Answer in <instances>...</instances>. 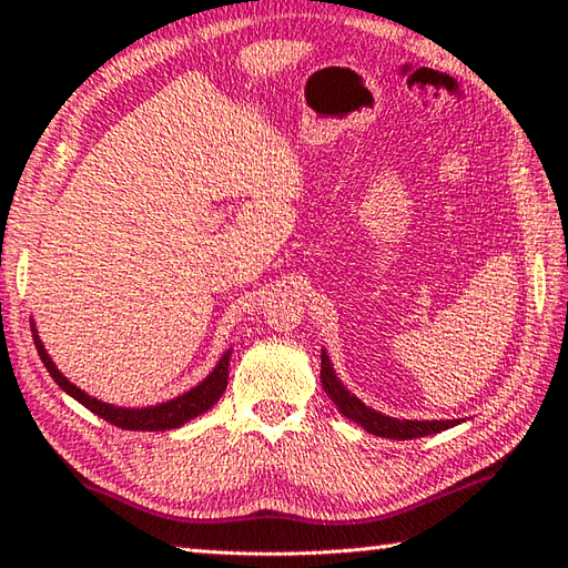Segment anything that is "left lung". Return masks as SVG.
Listing matches in <instances>:
<instances>
[{"label":"left lung","instance_id":"8db88e82","mask_svg":"<svg viewBox=\"0 0 568 568\" xmlns=\"http://www.w3.org/2000/svg\"><path fill=\"white\" fill-rule=\"evenodd\" d=\"M322 385L344 417L358 422L366 432L378 434V437H385V439H417V437H427V434H437L442 429L458 425L456 419H432V422L422 419L419 422V419H395V417H385L376 413V409L366 407L356 395H352L344 388L329 364V356L324 352H322Z\"/></svg>","mask_w":568,"mask_h":568}]
</instances>
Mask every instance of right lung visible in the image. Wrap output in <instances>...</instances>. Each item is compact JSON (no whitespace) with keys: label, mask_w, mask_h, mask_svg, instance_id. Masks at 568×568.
Listing matches in <instances>:
<instances>
[{"label":"right lung","mask_w":568,"mask_h":568,"mask_svg":"<svg viewBox=\"0 0 568 568\" xmlns=\"http://www.w3.org/2000/svg\"><path fill=\"white\" fill-rule=\"evenodd\" d=\"M33 344H36V348H39V356L43 361V366L48 368V373H51L53 381L60 385V388H63L68 395L75 397V400L82 403L88 409H92L94 415L110 422V425L122 427V429H134V432L175 429L180 425H185L187 419L207 413V409L216 400H220L222 393L226 390L229 358H232V352H226L220 364H216V368L197 385V388H192L190 393L175 397V400H171V403H163V405H155V407H143V409H126V407H114V405H106L102 400H94V397H90L88 393H82L80 388H75V385H72L63 376V373L55 368L51 356L45 354V348L39 339V334H36V329H33Z\"/></svg>","instance_id":"1"}]
</instances>
